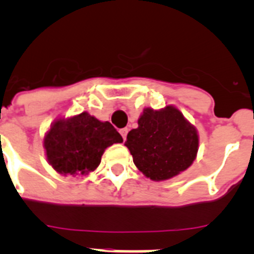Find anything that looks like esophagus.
<instances>
[{
  "instance_id": "1",
  "label": "esophagus",
  "mask_w": 254,
  "mask_h": 254,
  "mask_svg": "<svg viewBox=\"0 0 254 254\" xmlns=\"http://www.w3.org/2000/svg\"><path fill=\"white\" fill-rule=\"evenodd\" d=\"M120 132H121V134H122L123 141H126V138H127V133H128V128H122Z\"/></svg>"
}]
</instances>
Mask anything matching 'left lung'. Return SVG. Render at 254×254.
<instances>
[{
  "instance_id": "8db88e82",
  "label": "left lung",
  "mask_w": 254,
  "mask_h": 254,
  "mask_svg": "<svg viewBox=\"0 0 254 254\" xmlns=\"http://www.w3.org/2000/svg\"><path fill=\"white\" fill-rule=\"evenodd\" d=\"M138 127L127 134L134 165L151 181H167L192 165L198 151V133L179 109L167 105L145 108Z\"/></svg>"
}]
</instances>
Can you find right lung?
I'll use <instances>...</instances> for the list:
<instances>
[{
  "label": "right lung",
  "mask_w": 254,
  "mask_h": 254,
  "mask_svg": "<svg viewBox=\"0 0 254 254\" xmlns=\"http://www.w3.org/2000/svg\"><path fill=\"white\" fill-rule=\"evenodd\" d=\"M123 138L109 122L87 112L58 118L44 136L47 160L62 176H86L99 167L105 149Z\"/></svg>",
  "instance_id": "add662e5"
}]
</instances>
